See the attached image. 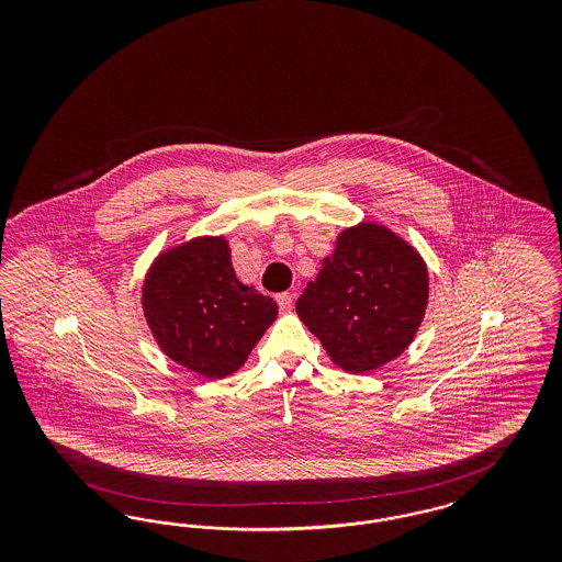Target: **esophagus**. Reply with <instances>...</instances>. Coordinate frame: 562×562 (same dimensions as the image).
Segmentation results:
<instances>
[{
  "instance_id": "obj_1",
  "label": "esophagus",
  "mask_w": 562,
  "mask_h": 562,
  "mask_svg": "<svg viewBox=\"0 0 562 562\" xmlns=\"http://www.w3.org/2000/svg\"><path fill=\"white\" fill-rule=\"evenodd\" d=\"M276 301H278V305H280L282 312H291V310H293V294L280 293L276 296Z\"/></svg>"
}]
</instances>
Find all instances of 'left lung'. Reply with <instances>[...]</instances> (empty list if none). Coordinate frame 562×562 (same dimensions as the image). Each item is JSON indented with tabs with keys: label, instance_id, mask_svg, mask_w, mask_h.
<instances>
[{
	"label": "left lung",
	"instance_id": "left-lung-1",
	"mask_svg": "<svg viewBox=\"0 0 562 562\" xmlns=\"http://www.w3.org/2000/svg\"><path fill=\"white\" fill-rule=\"evenodd\" d=\"M428 296V266L417 248L362 221L337 236L333 255L296 299V314L339 369L367 374L413 344Z\"/></svg>",
	"mask_w": 562,
	"mask_h": 562
}]
</instances>
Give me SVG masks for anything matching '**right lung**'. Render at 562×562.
<instances>
[{
	"label": "right lung",
	"mask_w": 562,
	"mask_h": 562,
	"mask_svg": "<svg viewBox=\"0 0 562 562\" xmlns=\"http://www.w3.org/2000/svg\"><path fill=\"white\" fill-rule=\"evenodd\" d=\"M140 303L158 348L206 379L236 373L278 318L271 296L238 280L223 236L161 250L145 273Z\"/></svg>",
	"instance_id": "obj_1"
}]
</instances>
